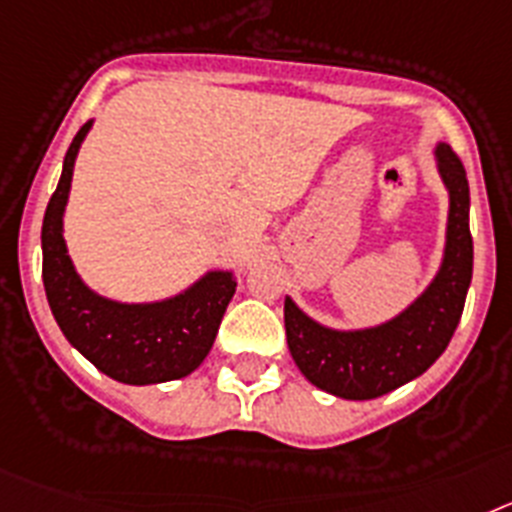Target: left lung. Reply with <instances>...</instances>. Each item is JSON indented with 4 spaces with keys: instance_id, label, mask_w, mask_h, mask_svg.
Instances as JSON below:
<instances>
[{
    "instance_id": "8db88e82",
    "label": "left lung",
    "mask_w": 512,
    "mask_h": 512,
    "mask_svg": "<svg viewBox=\"0 0 512 512\" xmlns=\"http://www.w3.org/2000/svg\"><path fill=\"white\" fill-rule=\"evenodd\" d=\"M438 170L451 193L446 257L420 299L397 319L358 332L311 322L286 299V337L306 379L342 399H376L428 371L448 348L471 283L474 244L469 231V180L459 154L438 146Z\"/></svg>"
}]
</instances>
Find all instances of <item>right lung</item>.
<instances>
[{
  "label": "right lung",
  "mask_w": 512,
  "mask_h": 512,
  "mask_svg": "<svg viewBox=\"0 0 512 512\" xmlns=\"http://www.w3.org/2000/svg\"><path fill=\"white\" fill-rule=\"evenodd\" d=\"M84 123L64 157V172L43 216V286L66 340L95 368L123 384H162L201 366L237 291L231 273H208L190 291L159 304H115L79 281L66 255L61 219Z\"/></svg>",
  "instance_id": "add662e5"
}]
</instances>
